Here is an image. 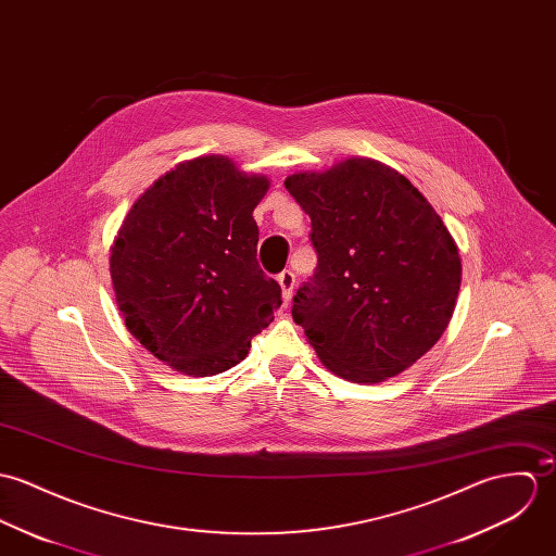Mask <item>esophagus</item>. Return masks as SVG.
<instances>
[{"mask_svg": "<svg viewBox=\"0 0 556 556\" xmlns=\"http://www.w3.org/2000/svg\"><path fill=\"white\" fill-rule=\"evenodd\" d=\"M277 281L281 286V294H283V301L288 303L292 299V292H294V283H296V277L292 270H283L277 275Z\"/></svg>", "mask_w": 556, "mask_h": 556, "instance_id": "1", "label": "esophagus"}]
</instances>
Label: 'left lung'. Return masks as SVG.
Masks as SVG:
<instances>
[{"label":"left lung","instance_id":"left-lung-1","mask_svg":"<svg viewBox=\"0 0 556 556\" xmlns=\"http://www.w3.org/2000/svg\"><path fill=\"white\" fill-rule=\"evenodd\" d=\"M286 189L311 217L317 251L292 317L321 365L354 383L409 369L447 328L463 275L431 202L369 157L290 175Z\"/></svg>","mask_w":556,"mask_h":556}]
</instances>
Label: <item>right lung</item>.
<instances>
[{
    "label": "right lung",
    "instance_id": "1",
    "mask_svg": "<svg viewBox=\"0 0 556 556\" xmlns=\"http://www.w3.org/2000/svg\"><path fill=\"white\" fill-rule=\"evenodd\" d=\"M270 181L226 155L177 164L131 204L111 248L127 330L157 361L208 377L245 361L281 307L255 260L253 208Z\"/></svg>",
    "mask_w": 556,
    "mask_h": 556
}]
</instances>
